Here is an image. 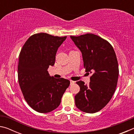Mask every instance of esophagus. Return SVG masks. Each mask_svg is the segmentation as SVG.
<instances>
[{"mask_svg": "<svg viewBox=\"0 0 134 134\" xmlns=\"http://www.w3.org/2000/svg\"><path fill=\"white\" fill-rule=\"evenodd\" d=\"M74 83H75V81H72V80H70V85H73Z\"/></svg>", "mask_w": 134, "mask_h": 134, "instance_id": "1", "label": "esophagus"}]
</instances>
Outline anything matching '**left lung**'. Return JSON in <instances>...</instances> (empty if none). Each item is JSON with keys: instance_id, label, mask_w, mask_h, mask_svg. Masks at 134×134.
Returning a JSON list of instances; mask_svg holds the SVG:
<instances>
[{"instance_id": "8db88e82", "label": "left lung", "mask_w": 134, "mask_h": 134, "mask_svg": "<svg viewBox=\"0 0 134 134\" xmlns=\"http://www.w3.org/2000/svg\"><path fill=\"white\" fill-rule=\"evenodd\" d=\"M70 38L81 51L86 71L92 73L89 85L76 82L80 90L74 97L76 106L84 112H97L107 105L116 89L119 76L116 54L109 42L93 34Z\"/></svg>"}]
</instances>
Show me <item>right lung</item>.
Masks as SVG:
<instances>
[{"instance_id":"1","label":"right lung","mask_w":134,"mask_h":134,"mask_svg":"<svg viewBox=\"0 0 134 134\" xmlns=\"http://www.w3.org/2000/svg\"><path fill=\"white\" fill-rule=\"evenodd\" d=\"M66 38L36 34L28 38L20 53L18 81L24 99L38 112L55 109L70 85L69 80L54 78L47 71L54 65L58 47Z\"/></svg>"}]
</instances>
